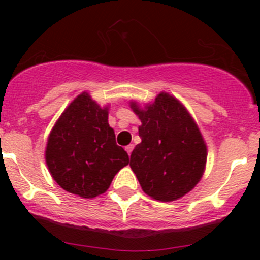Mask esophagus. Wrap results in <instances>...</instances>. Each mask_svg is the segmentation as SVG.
Listing matches in <instances>:
<instances>
[{
	"mask_svg": "<svg viewBox=\"0 0 260 260\" xmlns=\"http://www.w3.org/2000/svg\"><path fill=\"white\" fill-rule=\"evenodd\" d=\"M133 148H135V146H133V145H128V146H125V151H127V153L129 154V156H131V153H132Z\"/></svg>",
	"mask_w": 260,
	"mask_h": 260,
	"instance_id": "34e87169",
	"label": "esophagus"
}]
</instances>
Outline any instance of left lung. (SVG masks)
I'll return each instance as SVG.
<instances>
[{
    "label": "left lung",
    "instance_id": "8db88e82",
    "mask_svg": "<svg viewBox=\"0 0 260 260\" xmlns=\"http://www.w3.org/2000/svg\"><path fill=\"white\" fill-rule=\"evenodd\" d=\"M129 106L142 122L138 127L142 142L131 154V169L152 199L179 200L205 171L208 148L195 119L179 99L165 91L145 108L136 101Z\"/></svg>",
    "mask_w": 260,
    "mask_h": 260
}]
</instances>
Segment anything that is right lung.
<instances>
[{
	"mask_svg": "<svg viewBox=\"0 0 260 260\" xmlns=\"http://www.w3.org/2000/svg\"><path fill=\"white\" fill-rule=\"evenodd\" d=\"M108 106L101 107L86 91L65 108L50 132L45 161L52 179L65 191L84 199L106 192L129 157L115 143Z\"/></svg>",
	"mask_w": 260,
	"mask_h": 260,
	"instance_id": "right-lung-1",
	"label": "right lung"
}]
</instances>
